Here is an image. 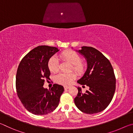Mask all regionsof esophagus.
Instances as JSON below:
<instances>
[{"mask_svg": "<svg viewBox=\"0 0 133 133\" xmlns=\"http://www.w3.org/2000/svg\"><path fill=\"white\" fill-rule=\"evenodd\" d=\"M69 88H70V87H69V86H64V89L65 90L69 89Z\"/></svg>", "mask_w": 133, "mask_h": 133, "instance_id": "obj_1", "label": "esophagus"}]
</instances>
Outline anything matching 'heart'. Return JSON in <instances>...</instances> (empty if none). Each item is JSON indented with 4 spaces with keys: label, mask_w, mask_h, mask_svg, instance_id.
Wrapping results in <instances>:
<instances>
[{
    "label": "heart",
    "mask_w": 133,
    "mask_h": 133,
    "mask_svg": "<svg viewBox=\"0 0 133 133\" xmlns=\"http://www.w3.org/2000/svg\"><path fill=\"white\" fill-rule=\"evenodd\" d=\"M60 57L64 61L68 62L71 65V70L78 73H82L85 70L86 64L84 62L81 61L80 56L75 51L72 50H67L62 52L60 55ZM48 68L52 73H56L59 69V63L58 59L55 56H53L49 60L48 63ZM76 75L73 73H60L56 76V82L63 85H69L71 84L75 78Z\"/></svg>",
    "instance_id": "obj_1"
}]
</instances>
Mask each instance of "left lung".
Masks as SVG:
<instances>
[{
    "instance_id": "obj_1",
    "label": "left lung",
    "mask_w": 133,
    "mask_h": 133,
    "mask_svg": "<svg viewBox=\"0 0 133 133\" xmlns=\"http://www.w3.org/2000/svg\"><path fill=\"white\" fill-rule=\"evenodd\" d=\"M86 59L87 68L77 81L89 87L83 93L78 87L75 103L81 111L94 114L104 110L111 102L116 90V77L111 63L103 54L92 47L83 46L76 50Z\"/></svg>"
}]
</instances>
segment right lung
<instances>
[{
    "instance_id": "1",
    "label": "right lung",
    "mask_w": 133,
    "mask_h": 133,
    "mask_svg": "<svg viewBox=\"0 0 133 133\" xmlns=\"http://www.w3.org/2000/svg\"><path fill=\"white\" fill-rule=\"evenodd\" d=\"M59 50L55 47L39 46L22 58L18 67L16 87L23 106L36 115H45L57 107L64 87L55 84L50 89H44V80L50 71L48 63L50 58Z\"/></svg>"
}]
</instances>
